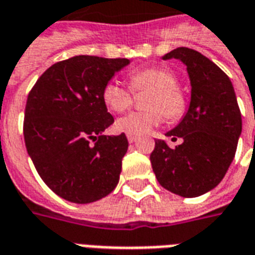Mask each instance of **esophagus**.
<instances>
[{"instance_id": "1", "label": "esophagus", "mask_w": 255, "mask_h": 255, "mask_svg": "<svg viewBox=\"0 0 255 255\" xmlns=\"http://www.w3.org/2000/svg\"><path fill=\"white\" fill-rule=\"evenodd\" d=\"M127 139L129 143H135L137 140V136H133V135H127Z\"/></svg>"}]
</instances>
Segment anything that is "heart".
Listing matches in <instances>:
<instances>
[{
  "instance_id": "obj_1",
  "label": "heart",
  "mask_w": 255,
  "mask_h": 255,
  "mask_svg": "<svg viewBox=\"0 0 255 255\" xmlns=\"http://www.w3.org/2000/svg\"><path fill=\"white\" fill-rule=\"evenodd\" d=\"M129 85L135 93L150 90L146 99V111L128 113L115 124L119 132L128 135H144L159 126L166 119L178 120L184 115L186 100L177 86V77L165 67H146L133 71L129 75ZM103 101L109 111L122 113L133 103V94L118 81H111L104 86Z\"/></svg>"
}]
</instances>
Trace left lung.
<instances>
[{
	"instance_id": "obj_1",
	"label": "left lung",
	"mask_w": 255,
	"mask_h": 255,
	"mask_svg": "<svg viewBox=\"0 0 255 255\" xmlns=\"http://www.w3.org/2000/svg\"><path fill=\"white\" fill-rule=\"evenodd\" d=\"M162 59H178L186 66L190 103L182 120L165 133L182 143L170 148L158 139L150 161L165 189L197 197L216 188L227 173L242 132V116L231 81L207 56L178 47Z\"/></svg>"
}]
</instances>
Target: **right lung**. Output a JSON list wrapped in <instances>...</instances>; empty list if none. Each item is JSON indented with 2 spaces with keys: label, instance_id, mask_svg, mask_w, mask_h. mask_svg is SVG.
Returning <instances> with one entry per match:
<instances>
[{
  "label": "right lung",
  "instance_id": "add662e5",
  "mask_svg": "<svg viewBox=\"0 0 255 255\" xmlns=\"http://www.w3.org/2000/svg\"><path fill=\"white\" fill-rule=\"evenodd\" d=\"M129 62L73 56L47 69L28 94V155L41 180L62 199L88 204L118 185L128 140L124 133L103 135L113 123L103 89ZM90 140L96 143L90 145Z\"/></svg>",
  "mask_w": 255,
  "mask_h": 255
}]
</instances>
